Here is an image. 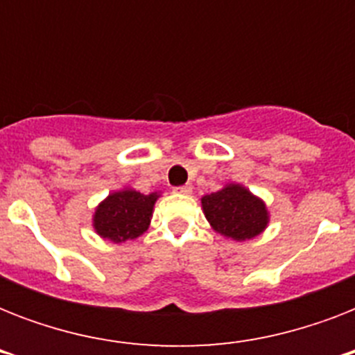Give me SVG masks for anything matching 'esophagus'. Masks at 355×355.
Returning <instances> with one entry per match:
<instances>
[{
    "label": "esophagus",
    "instance_id": "34e87169",
    "mask_svg": "<svg viewBox=\"0 0 355 355\" xmlns=\"http://www.w3.org/2000/svg\"><path fill=\"white\" fill-rule=\"evenodd\" d=\"M191 186H188V184H186V186H177V188L173 189V191H175V193H182V195H189L191 193Z\"/></svg>",
    "mask_w": 355,
    "mask_h": 355
}]
</instances>
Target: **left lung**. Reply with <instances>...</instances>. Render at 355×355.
<instances>
[{"label":"left lung","mask_w":355,"mask_h":355,"mask_svg":"<svg viewBox=\"0 0 355 355\" xmlns=\"http://www.w3.org/2000/svg\"><path fill=\"white\" fill-rule=\"evenodd\" d=\"M202 210L216 232L236 241L252 239L263 232L269 223L263 200L239 184H228L216 193L205 195Z\"/></svg>","instance_id":"8db88e82"}]
</instances>
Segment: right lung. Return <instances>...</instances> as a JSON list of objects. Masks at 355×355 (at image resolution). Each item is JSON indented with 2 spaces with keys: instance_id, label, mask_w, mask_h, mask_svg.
Returning <instances> with one entry per match:
<instances>
[{
  "instance_id": "1",
  "label": "right lung",
  "mask_w": 355,
  "mask_h": 355,
  "mask_svg": "<svg viewBox=\"0 0 355 355\" xmlns=\"http://www.w3.org/2000/svg\"><path fill=\"white\" fill-rule=\"evenodd\" d=\"M156 199L158 193L144 195L134 189L108 195L94 216L96 232L114 243L136 239L149 228Z\"/></svg>"
}]
</instances>
